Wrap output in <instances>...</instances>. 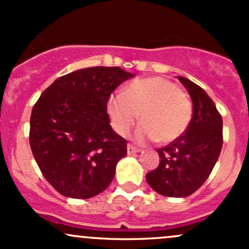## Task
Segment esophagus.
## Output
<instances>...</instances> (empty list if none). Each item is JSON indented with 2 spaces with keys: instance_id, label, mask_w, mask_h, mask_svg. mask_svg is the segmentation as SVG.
<instances>
[{
  "instance_id": "1",
  "label": "esophagus",
  "mask_w": 249,
  "mask_h": 249,
  "mask_svg": "<svg viewBox=\"0 0 249 249\" xmlns=\"http://www.w3.org/2000/svg\"><path fill=\"white\" fill-rule=\"evenodd\" d=\"M141 149L136 148V146H133L131 144L127 145V154H135V153H140Z\"/></svg>"
}]
</instances>
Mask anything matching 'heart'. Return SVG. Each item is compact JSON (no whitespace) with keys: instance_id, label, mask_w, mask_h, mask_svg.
Masks as SVG:
<instances>
[{"instance_id":"heart-1","label":"heart","mask_w":249,"mask_h":249,"mask_svg":"<svg viewBox=\"0 0 249 249\" xmlns=\"http://www.w3.org/2000/svg\"><path fill=\"white\" fill-rule=\"evenodd\" d=\"M107 109L119 135H129L140 114L143 124L137 131L138 140L162 144L184 135L192 119L187 94L173 81L160 76L135 80L124 93L109 96Z\"/></svg>"}]
</instances>
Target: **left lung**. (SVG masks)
Returning <instances> with one entry per match:
<instances>
[{
  "label": "left lung",
  "instance_id": "obj_1",
  "mask_svg": "<svg viewBox=\"0 0 249 249\" xmlns=\"http://www.w3.org/2000/svg\"><path fill=\"white\" fill-rule=\"evenodd\" d=\"M193 103V116L184 135L159 148L158 168L146 174V181L164 197H188L213 172L223 144V123L216 105L203 88L178 76Z\"/></svg>",
  "mask_w": 249,
  "mask_h": 249
}]
</instances>
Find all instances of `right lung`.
I'll use <instances>...</instances> for the list:
<instances>
[{
	"label": "right lung",
	"instance_id": "add662e5",
	"mask_svg": "<svg viewBox=\"0 0 249 249\" xmlns=\"http://www.w3.org/2000/svg\"><path fill=\"white\" fill-rule=\"evenodd\" d=\"M132 76L119 67L76 70L57 78L33 106V156L44 178L64 197H95L113 180L127 142L112 130L107 101Z\"/></svg>",
	"mask_w": 249,
	"mask_h": 249
}]
</instances>
